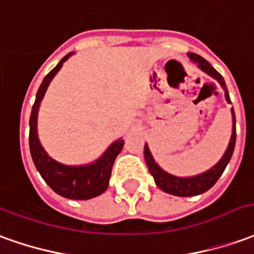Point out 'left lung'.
<instances>
[{
	"instance_id": "1",
	"label": "left lung",
	"mask_w": 254,
	"mask_h": 254,
	"mask_svg": "<svg viewBox=\"0 0 254 254\" xmlns=\"http://www.w3.org/2000/svg\"><path fill=\"white\" fill-rule=\"evenodd\" d=\"M188 58H190L193 64H196V66L200 70L204 71L206 74H209L210 77H213L214 80H217L218 84L223 87L225 101L228 104H231L230 94H228V90H227V85H225L223 76L206 59L199 57L197 54L188 52ZM231 115H232V132H231L230 144H228L227 149L224 152L223 157L211 169L204 171V173H200L197 176H192V177H177V176H173L170 173L164 171L155 162V159H153L152 153H150L148 144H145V162H146V166L149 169V173L153 176L155 184H156L160 190L166 192V193L174 195V196H195V195H200V193H203L206 190H209L214 184L217 183V180L221 177V174L225 170L227 164L230 163L231 156L234 153V148H235L237 131H235V113H234V109H231Z\"/></svg>"
}]
</instances>
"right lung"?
<instances>
[{"label": "right lung", "instance_id": "obj_1", "mask_svg": "<svg viewBox=\"0 0 254 254\" xmlns=\"http://www.w3.org/2000/svg\"><path fill=\"white\" fill-rule=\"evenodd\" d=\"M73 54L74 52H70L61 59V62L44 77L43 83L37 91L36 102L33 105L30 115L29 145H30V153L36 169L41 174L44 181L48 184L58 195L67 197V199H73V200H87L91 197L102 195L106 188L109 187L112 167H113L117 155L123 149V139L119 138L115 142H112L108 146V149L92 163L69 166V164L59 163L45 152L43 145L40 142L38 131H37L38 109H40V104L45 95V91L52 81V78L57 76L58 71L61 70L64 62Z\"/></svg>", "mask_w": 254, "mask_h": 254}]
</instances>
